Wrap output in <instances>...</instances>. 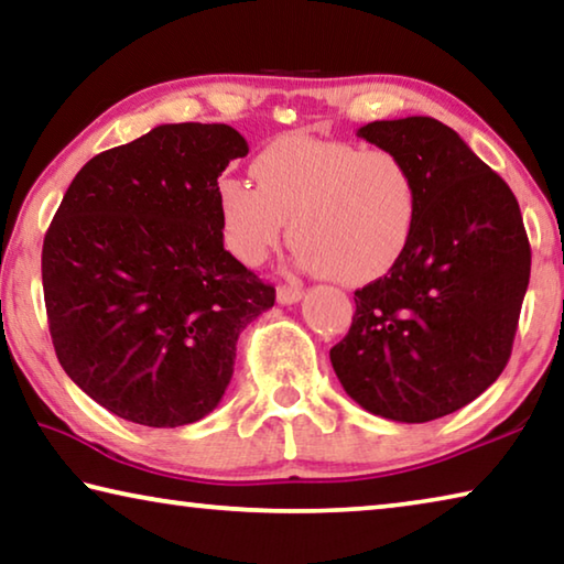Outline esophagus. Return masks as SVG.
<instances>
[{
	"mask_svg": "<svg viewBox=\"0 0 564 564\" xmlns=\"http://www.w3.org/2000/svg\"><path fill=\"white\" fill-rule=\"evenodd\" d=\"M275 299H279L281 305H293L303 299V289L301 285H289V283H281L279 289H275Z\"/></svg>",
	"mask_w": 564,
	"mask_h": 564,
	"instance_id": "obj_1",
	"label": "esophagus"
}]
</instances>
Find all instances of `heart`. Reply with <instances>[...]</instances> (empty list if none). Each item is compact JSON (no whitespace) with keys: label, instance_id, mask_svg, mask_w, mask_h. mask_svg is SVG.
Returning <instances> with one entry per match:
<instances>
[{"label":"heart","instance_id":"1","mask_svg":"<svg viewBox=\"0 0 564 564\" xmlns=\"http://www.w3.org/2000/svg\"><path fill=\"white\" fill-rule=\"evenodd\" d=\"M253 178L256 186L221 178L216 188L224 241L248 265H259L291 224L301 269L366 283L383 275L413 238L415 178L386 149L289 133L256 156Z\"/></svg>","mask_w":564,"mask_h":564}]
</instances>
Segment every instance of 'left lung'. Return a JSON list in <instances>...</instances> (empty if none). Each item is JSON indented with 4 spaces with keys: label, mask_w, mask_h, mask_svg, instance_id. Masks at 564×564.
I'll return each mask as SVG.
<instances>
[{
    "label": "left lung",
    "mask_w": 564,
    "mask_h": 564,
    "mask_svg": "<svg viewBox=\"0 0 564 564\" xmlns=\"http://www.w3.org/2000/svg\"><path fill=\"white\" fill-rule=\"evenodd\" d=\"M417 186V221L390 271L356 291L348 336L330 348L368 413L427 423L485 393L508 366L530 283V243L510 186L431 117L370 121Z\"/></svg>",
    "instance_id": "obj_1"
}]
</instances>
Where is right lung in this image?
Segmentation results:
<instances>
[{"mask_svg": "<svg viewBox=\"0 0 564 564\" xmlns=\"http://www.w3.org/2000/svg\"><path fill=\"white\" fill-rule=\"evenodd\" d=\"M246 154L228 123H161L66 188L42 248L46 318L66 376L109 413L202 420L231 383L241 330L273 305L218 218V176Z\"/></svg>", "mask_w": 564, "mask_h": 564, "instance_id": "obj_1", "label": "right lung"}]
</instances>
